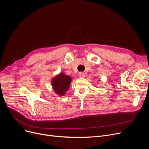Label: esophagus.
I'll use <instances>...</instances> for the list:
<instances>
[{
    "instance_id": "1",
    "label": "esophagus",
    "mask_w": 149,
    "mask_h": 149,
    "mask_svg": "<svg viewBox=\"0 0 149 149\" xmlns=\"http://www.w3.org/2000/svg\"><path fill=\"white\" fill-rule=\"evenodd\" d=\"M79 77H81V78H83V77H85V73H84V72H81L79 73Z\"/></svg>"
}]
</instances>
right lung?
Segmentation results:
<instances>
[{
  "instance_id": "1",
  "label": "right lung",
  "mask_w": 149,
  "mask_h": 149,
  "mask_svg": "<svg viewBox=\"0 0 149 149\" xmlns=\"http://www.w3.org/2000/svg\"><path fill=\"white\" fill-rule=\"evenodd\" d=\"M71 77L61 73L57 75L52 81L53 88L55 92L60 95L63 96L65 94L66 91L69 89L71 82Z\"/></svg>"
}]
</instances>
